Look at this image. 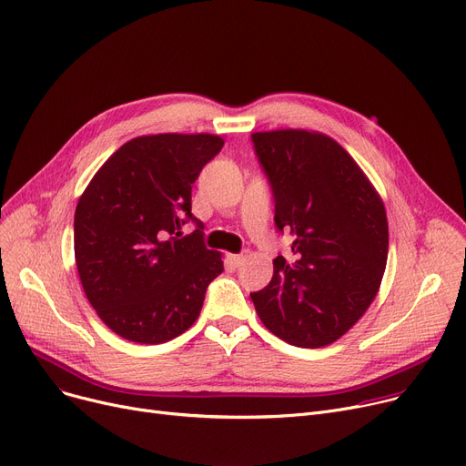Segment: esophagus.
<instances>
[{
	"instance_id": "esophagus-1",
	"label": "esophagus",
	"mask_w": 466,
	"mask_h": 466,
	"mask_svg": "<svg viewBox=\"0 0 466 466\" xmlns=\"http://www.w3.org/2000/svg\"><path fill=\"white\" fill-rule=\"evenodd\" d=\"M248 260V255L246 253H239V255H228V262H230V266H234V268H238V266H241L243 262Z\"/></svg>"
}]
</instances>
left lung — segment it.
Here are the masks:
<instances>
[{"instance_id":"1","label":"left lung","mask_w":466,"mask_h":466,"mask_svg":"<svg viewBox=\"0 0 466 466\" xmlns=\"http://www.w3.org/2000/svg\"><path fill=\"white\" fill-rule=\"evenodd\" d=\"M255 153L276 200V227L292 239L251 300L287 344L323 348L344 336L376 299L387 264L381 196L353 157L321 132H255Z\"/></svg>"}]
</instances>
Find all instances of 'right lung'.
Instances as JSON below:
<instances>
[{
    "instance_id": "obj_1",
    "label": "right lung",
    "mask_w": 466,
    "mask_h": 466,
    "mask_svg": "<svg viewBox=\"0 0 466 466\" xmlns=\"http://www.w3.org/2000/svg\"><path fill=\"white\" fill-rule=\"evenodd\" d=\"M213 134H155L127 141L96 171L76 209V264L97 317L137 344H164L198 319L223 272L190 213L192 183L220 151ZM192 218L199 227L181 237Z\"/></svg>"
}]
</instances>
